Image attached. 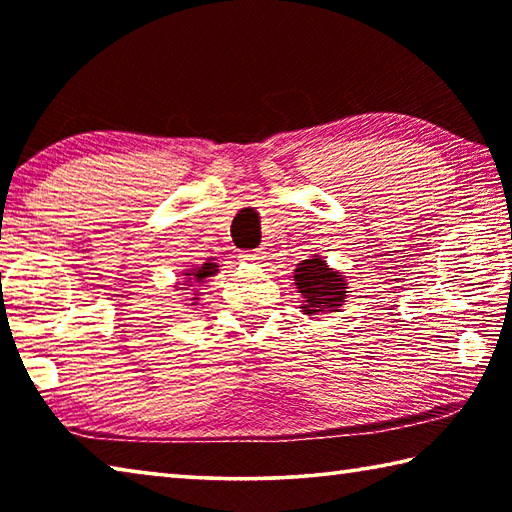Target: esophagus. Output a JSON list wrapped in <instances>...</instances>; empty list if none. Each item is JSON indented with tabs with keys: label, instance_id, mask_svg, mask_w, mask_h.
<instances>
[{
	"label": "esophagus",
	"instance_id": "34e87169",
	"mask_svg": "<svg viewBox=\"0 0 512 512\" xmlns=\"http://www.w3.org/2000/svg\"><path fill=\"white\" fill-rule=\"evenodd\" d=\"M238 258H240L242 263H261L263 258H265V254H263V251H258V249L256 251H242Z\"/></svg>",
	"mask_w": 512,
	"mask_h": 512
}]
</instances>
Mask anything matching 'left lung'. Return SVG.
<instances>
[{
	"label": "left lung",
	"instance_id": "obj_1",
	"mask_svg": "<svg viewBox=\"0 0 512 512\" xmlns=\"http://www.w3.org/2000/svg\"><path fill=\"white\" fill-rule=\"evenodd\" d=\"M294 285H297V292H301V312H306L308 317L339 312L348 297L346 276L328 267L321 256L306 258L297 265Z\"/></svg>",
	"mask_w": 512,
	"mask_h": 512
}]
</instances>
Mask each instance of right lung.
I'll return each instance as SVG.
<instances>
[{"label":"right lung","instance_id":"add662e5","mask_svg":"<svg viewBox=\"0 0 512 512\" xmlns=\"http://www.w3.org/2000/svg\"><path fill=\"white\" fill-rule=\"evenodd\" d=\"M215 272H218V265L211 263V261H206L202 265H195V267H191V270L182 272V276L186 279L182 285H193V283L202 285L204 279H209V276H215ZM191 301H195V303H191V306H197V301H200V292H195V297Z\"/></svg>","mask_w":512,"mask_h":512}]
</instances>
